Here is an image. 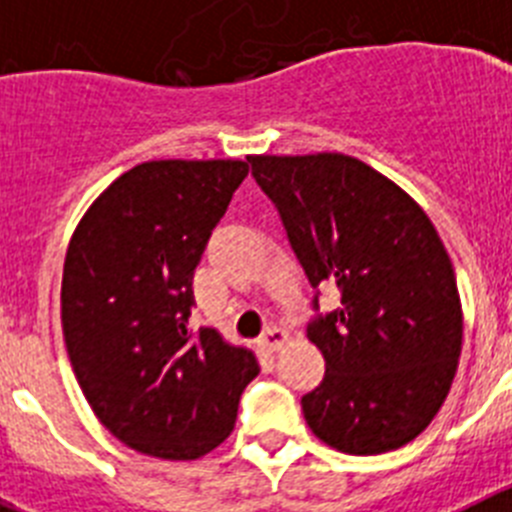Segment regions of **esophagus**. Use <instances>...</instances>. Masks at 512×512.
I'll list each match as a JSON object with an SVG mask.
<instances>
[{"instance_id":"obj_1","label":"esophagus","mask_w":512,"mask_h":512,"mask_svg":"<svg viewBox=\"0 0 512 512\" xmlns=\"http://www.w3.org/2000/svg\"><path fill=\"white\" fill-rule=\"evenodd\" d=\"M284 343H287V330L282 328H269L264 336H261V346H264L266 351H279Z\"/></svg>"}]
</instances>
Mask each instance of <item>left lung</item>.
Returning a JSON list of instances; mask_svg holds the SVG:
<instances>
[{
  "instance_id": "obj_1",
  "label": "left lung",
  "mask_w": 512,
  "mask_h": 512,
  "mask_svg": "<svg viewBox=\"0 0 512 512\" xmlns=\"http://www.w3.org/2000/svg\"><path fill=\"white\" fill-rule=\"evenodd\" d=\"M248 164L312 287L341 289V307L307 325L325 359L323 382L302 397L310 431L343 454L400 449L436 418L461 354L459 289L436 228L408 192L354 156Z\"/></svg>"
}]
</instances>
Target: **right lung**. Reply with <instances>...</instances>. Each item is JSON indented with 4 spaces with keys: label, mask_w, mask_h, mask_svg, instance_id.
<instances>
[{
    "label": "right lung",
    "mask_w": 512,
    "mask_h": 512,
    "mask_svg": "<svg viewBox=\"0 0 512 512\" xmlns=\"http://www.w3.org/2000/svg\"><path fill=\"white\" fill-rule=\"evenodd\" d=\"M246 176V161L233 158L146 161L117 176L71 235L66 351L99 423L140 454H210L259 374L253 351L215 328H187L194 269Z\"/></svg>",
    "instance_id": "right-lung-1"
}]
</instances>
